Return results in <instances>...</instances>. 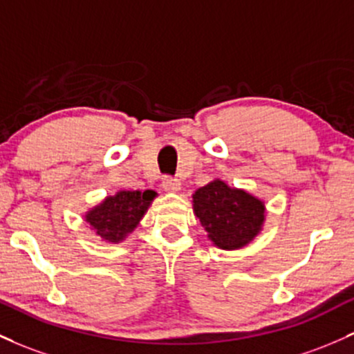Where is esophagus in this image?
<instances>
[{"label": "esophagus", "mask_w": 354, "mask_h": 354, "mask_svg": "<svg viewBox=\"0 0 354 354\" xmlns=\"http://www.w3.org/2000/svg\"><path fill=\"white\" fill-rule=\"evenodd\" d=\"M180 188H181V183L180 180H176V178H165V180H162V189H165V192L176 193L180 192Z\"/></svg>", "instance_id": "1"}]
</instances>
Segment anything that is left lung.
Here are the masks:
<instances>
[{
	"mask_svg": "<svg viewBox=\"0 0 354 354\" xmlns=\"http://www.w3.org/2000/svg\"><path fill=\"white\" fill-rule=\"evenodd\" d=\"M193 212L213 245L223 250L245 247L260 234L266 221L262 200L245 189L230 188L221 180H213L196 189Z\"/></svg>",
	"mask_w": 354,
	"mask_h": 354,
	"instance_id": "obj_1",
	"label": "left lung"
}]
</instances>
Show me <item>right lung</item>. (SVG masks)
<instances>
[{
	"label": "right lung",
	"instance_id": "right-lung-1",
	"mask_svg": "<svg viewBox=\"0 0 354 354\" xmlns=\"http://www.w3.org/2000/svg\"><path fill=\"white\" fill-rule=\"evenodd\" d=\"M156 192H118L85 213V221L104 242L119 243L139 225Z\"/></svg>",
	"mask_w": 354,
	"mask_h": 354
}]
</instances>
